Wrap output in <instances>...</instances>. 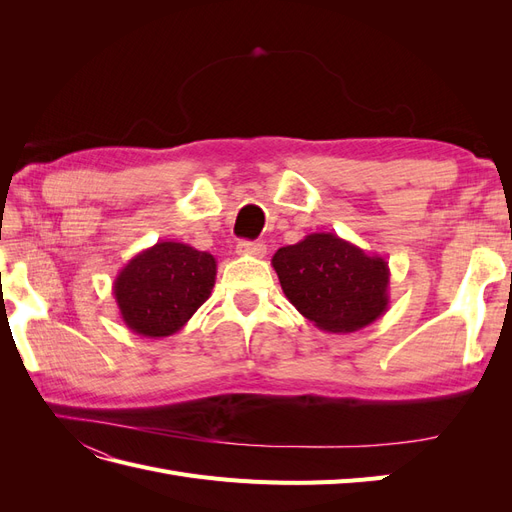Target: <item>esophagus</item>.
<instances>
[{"label": "esophagus", "mask_w": 512, "mask_h": 512, "mask_svg": "<svg viewBox=\"0 0 512 512\" xmlns=\"http://www.w3.org/2000/svg\"><path fill=\"white\" fill-rule=\"evenodd\" d=\"M237 252L239 254H250L256 258H262L267 254V245L260 243V241H239L237 243Z\"/></svg>", "instance_id": "34e87169"}]
</instances>
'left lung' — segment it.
<instances>
[{
    "label": "left lung",
    "mask_w": 512,
    "mask_h": 512,
    "mask_svg": "<svg viewBox=\"0 0 512 512\" xmlns=\"http://www.w3.org/2000/svg\"><path fill=\"white\" fill-rule=\"evenodd\" d=\"M286 299L327 333H352L389 307V262L335 232H312L271 258Z\"/></svg>",
    "instance_id": "8db88e82"
}]
</instances>
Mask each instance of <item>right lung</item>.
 <instances>
[{"mask_svg": "<svg viewBox=\"0 0 512 512\" xmlns=\"http://www.w3.org/2000/svg\"><path fill=\"white\" fill-rule=\"evenodd\" d=\"M218 262L188 243L158 241L128 260L113 294L126 327L143 337H168L185 327L215 286Z\"/></svg>", "mask_w": 512, "mask_h": 512, "instance_id": "right-lung-1", "label": "right lung"}]
</instances>
